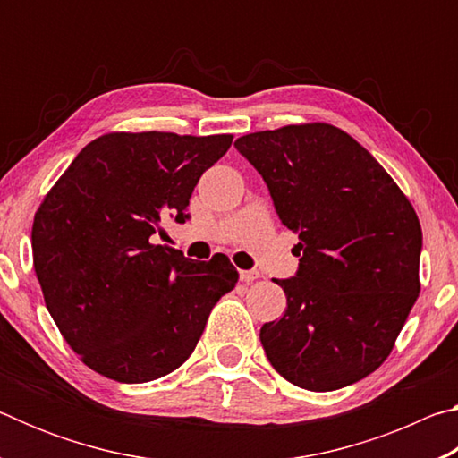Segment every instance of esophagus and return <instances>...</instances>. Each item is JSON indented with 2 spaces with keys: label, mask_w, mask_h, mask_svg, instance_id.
Instances as JSON below:
<instances>
[{
  "label": "esophagus",
  "mask_w": 458,
  "mask_h": 458,
  "mask_svg": "<svg viewBox=\"0 0 458 458\" xmlns=\"http://www.w3.org/2000/svg\"><path fill=\"white\" fill-rule=\"evenodd\" d=\"M257 278H259L257 270H240V281L242 283H252L257 281Z\"/></svg>",
  "instance_id": "esophagus-1"
}]
</instances>
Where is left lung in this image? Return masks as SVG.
Wrapping results in <instances>:
<instances>
[{
	"instance_id": "1",
	"label": "left lung",
	"mask_w": 458,
	"mask_h": 458,
	"mask_svg": "<svg viewBox=\"0 0 458 458\" xmlns=\"http://www.w3.org/2000/svg\"><path fill=\"white\" fill-rule=\"evenodd\" d=\"M234 147L299 234V268L276 278L286 311L260 344L278 374L311 392L382 366L420 293L422 230L408 198L344 131L311 123L260 131Z\"/></svg>"
}]
</instances>
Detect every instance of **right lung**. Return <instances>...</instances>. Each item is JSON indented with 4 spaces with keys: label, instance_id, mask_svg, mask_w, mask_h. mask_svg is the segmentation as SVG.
Here are the masks:
<instances>
[{
    "label": "right lung",
    "instance_id": "1",
    "mask_svg": "<svg viewBox=\"0 0 458 458\" xmlns=\"http://www.w3.org/2000/svg\"><path fill=\"white\" fill-rule=\"evenodd\" d=\"M232 135L108 133L90 141L34 216L32 250L46 307L66 344L100 376L143 384L196 350L238 270L153 244L167 220H190L201 174Z\"/></svg>",
    "mask_w": 458,
    "mask_h": 458
}]
</instances>
